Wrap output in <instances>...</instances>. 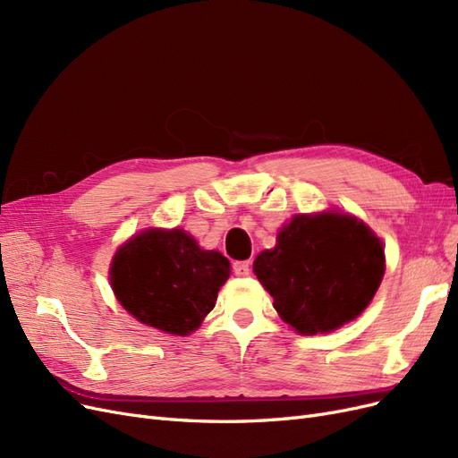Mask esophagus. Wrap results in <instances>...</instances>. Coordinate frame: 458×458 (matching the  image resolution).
<instances>
[{
    "mask_svg": "<svg viewBox=\"0 0 458 458\" xmlns=\"http://www.w3.org/2000/svg\"><path fill=\"white\" fill-rule=\"evenodd\" d=\"M233 271L237 276H248L250 275V261H237L233 266Z\"/></svg>",
    "mask_w": 458,
    "mask_h": 458,
    "instance_id": "1",
    "label": "esophagus"
}]
</instances>
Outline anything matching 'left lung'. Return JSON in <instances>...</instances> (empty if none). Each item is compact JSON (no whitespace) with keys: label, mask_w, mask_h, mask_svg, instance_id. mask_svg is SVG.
<instances>
[{"label":"left lung","mask_w":458,"mask_h":458,"mask_svg":"<svg viewBox=\"0 0 458 458\" xmlns=\"http://www.w3.org/2000/svg\"><path fill=\"white\" fill-rule=\"evenodd\" d=\"M254 273L301 335L330 332L361 313L384 275V248L352 216H296L261 252Z\"/></svg>","instance_id":"8db88e82"}]
</instances>
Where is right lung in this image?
I'll use <instances>...</instances> for the list:
<instances>
[{"mask_svg":"<svg viewBox=\"0 0 458 458\" xmlns=\"http://www.w3.org/2000/svg\"><path fill=\"white\" fill-rule=\"evenodd\" d=\"M229 267L225 256L202 250L182 229H150L116 252L110 284L137 321L183 336L214 310Z\"/></svg>","mask_w":458,"mask_h":458,"instance_id":"add662e5","label":"right lung"}]
</instances>
